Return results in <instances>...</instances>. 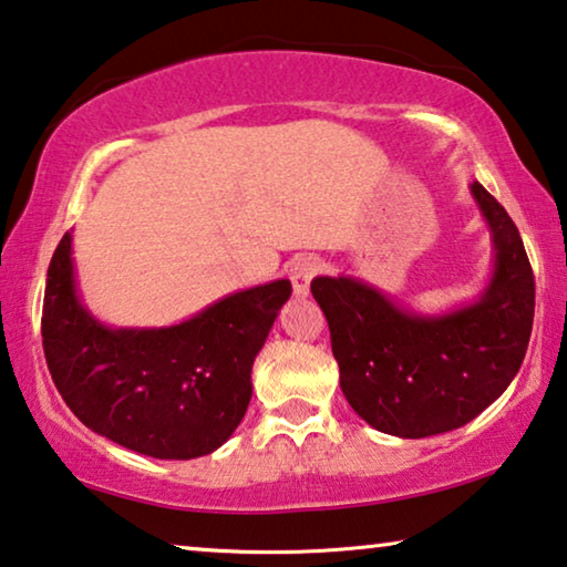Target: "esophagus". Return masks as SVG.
I'll return each instance as SVG.
<instances>
[{
  "instance_id": "1",
  "label": "esophagus",
  "mask_w": 567,
  "mask_h": 567,
  "mask_svg": "<svg viewBox=\"0 0 567 567\" xmlns=\"http://www.w3.org/2000/svg\"><path fill=\"white\" fill-rule=\"evenodd\" d=\"M320 269H323V265H320L318 257H300L298 261H295V265L290 267L295 298H308L312 277H316Z\"/></svg>"
}]
</instances>
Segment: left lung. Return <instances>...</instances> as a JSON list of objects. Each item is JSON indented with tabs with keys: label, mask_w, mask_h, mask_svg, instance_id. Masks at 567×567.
Segmentation results:
<instances>
[{
	"label": "left lung",
	"mask_w": 567,
	"mask_h": 567,
	"mask_svg": "<svg viewBox=\"0 0 567 567\" xmlns=\"http://www.w3.org/2000/svg\"><path fill=\"white\" fill-rule=\"evenodd\" d=\"M471 196L494 241L478 300L420 316L357 277H316L310 292L331 328L341 390L371 427L430 437L463 427L499 400L525 361L535 277L517 226L478 181Z\"/></svg>",
	"instance_id": "obj_1"
}]
</instances>
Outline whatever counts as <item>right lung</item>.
I'll return each mask as SVG.
<instances>
[{"mask_svg":"<svg viewBox=\"0 0 567 567\" xmlns=\"http://www.w3.org/2000/svg\"><path fill=\"white\" fill-rule=\"evenodd\" d=\"M73 236L48 267L42 349L58 392L83 425L134 453L190 461L239 427L251 400V364L290 280L249 287L167 328H112L75 287Z\"/></svg>","mask_w":567,"mask_h":567,"instance_id":"obj_1","label":"right lung"}]
</instances>
